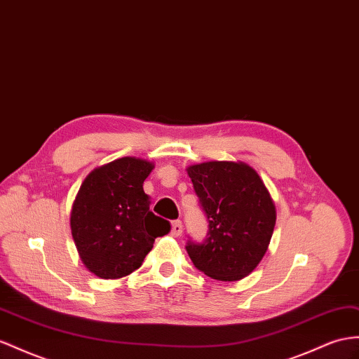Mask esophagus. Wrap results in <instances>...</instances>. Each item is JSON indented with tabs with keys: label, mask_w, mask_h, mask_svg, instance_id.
I'll return each mask as SVG.
<instances>
[{
	"label": "esophagus",
	"mask_w": 359,
	"mask_h": 359,
	"mask_svg": "<svg viewBox=\"0 0 359 359\" xmlns=\"http://www.w3.org/2000/svg\"><path fill=\"white\" fill-rule=\"evenodd\" d=\"M183 232V226L180 219H176V222H172L171 224V235L172 236H180Z\"/></svg>",
	"instance_id": "esophagus-1"
}]
</instances>
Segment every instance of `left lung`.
<instances>
[{
    "label": "left lung",
    "instance_id": "obj_1",
    "mask_svg": "<svg viewBox=\"0 0 359 359\" xmlns=\"http://www.w3.org/2000/svg\"><path fill=\"white\" fill-rule=\"evenodd\" d=\"M187 171L209 223L203 243L187 244L192 264L217 280L245 278L271 240L276 208L270 192L244 162H203Z\"/></svg>",
    "mask_w": 359,
    "mask_h": 359
}]
</instances>
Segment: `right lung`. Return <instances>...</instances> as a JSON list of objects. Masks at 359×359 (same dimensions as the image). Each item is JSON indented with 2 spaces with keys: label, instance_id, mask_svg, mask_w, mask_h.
Returning a JSON list of instances; mask_svg holds the SVG:
<instances>
[{
  "label": "right lung",
  "instance_id": "right-lung-1",
  "mask_svg": "<svg viewBox=\"0 0 359 359\" xmlns=\"http://www.w3.org/2000/svg\"><path fill=\"white\" fill-rule=\"evenodd\" d=\"M154 165L121 158L98 167L81 183L71 210V233L85 267L101 279H119L140 269L167 219L150 210L144 180Z\"/></svg>",
  "mask_w": 359,
  "mask_h": 359
}]
</instances>
